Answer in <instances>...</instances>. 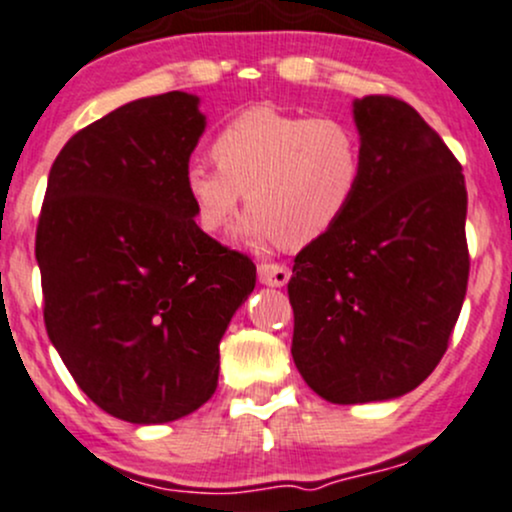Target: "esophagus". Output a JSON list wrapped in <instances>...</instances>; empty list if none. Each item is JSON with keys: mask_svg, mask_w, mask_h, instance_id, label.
Masks as SVG:
<instances>
[{"mask_svg": "<svg viewBox=\"0 0 512 512\" xmlns=\"http://www.w3.org/2000/svg\"><path fill=\"white\" fill-rule=\"evenodd\" d=\"M258 280L263 285H271V288H283L290 280V268L283 263H261L258 266Z\"/></svg>", "mask_w": 512, "mask_h": 512, "instance_id": "obj_1", "label": "esophagus"}]
</instances>
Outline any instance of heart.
<instances>
[{"mask_svg":"<svg viewBox=\"0 0 512 512\" xmlns=\"http://www.w3.org/2000/svg\"><path fill=\"white\" fill-rule=\"evenodd\" d=\"M214 166L192 161L183 173L195 222L222 232L246 192L249 214L236 239L302 249L332 232L364 185V141L339 117H298L276 107L244 109L214 134Z\"/></svg>","mask_w":512,"mask_h":512,"instance_id":"heart-1","label":"heart"}]
</instances>
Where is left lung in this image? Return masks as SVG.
Wrapping results in <instances>:
<instances>
[{"label": "left lung", "instance_id": "1", "mask_svg": "<svg viewBox=\"0 0 512 512\" xmlns=\"http://www.w3.org/2000/svg\"><path fill=\"white\" fill-rule=\"evenodd\" d=\"M364 185L349 214L295 256L293 361L329 403L390 400L447 351L469 283L466 183L408 102L354 100Z\"/></svg>", "mask_w": 512, "mask_h": 512}]
</instances>
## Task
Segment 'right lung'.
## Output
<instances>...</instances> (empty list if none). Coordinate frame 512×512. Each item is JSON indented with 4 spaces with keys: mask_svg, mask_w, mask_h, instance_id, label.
<instances>
[{
    "mask_svg": "<svg viewBox=\"0 0 512 512\" xmlns=\"http://www.w3.org/2000/svg\"><path fill=\"white\" fill-rule=\"evenodd\" d=\"M200 97H144L78 131L36 229L43 320L82 393L134 425L190 415L217 390L219 342L256 266L195 224L183 173Z\"/></svg>",
    "mask_w": 512,
    "mask_h": 512,
    "instance_id": "add662e5",
    "label": "right lung"
}]
</instances>
